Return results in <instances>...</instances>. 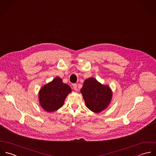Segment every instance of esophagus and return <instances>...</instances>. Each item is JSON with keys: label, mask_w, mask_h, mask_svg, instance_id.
Masks as SVG:
<instances>
[{"label": "esophagus", "mask_w": 156, "mask_h": 156, "mask_svg": "<svg viewBox=\"0 0 156 156\" xmlns=\"http://www.w3.org/2000/svg\"><path fill=\"white\" fill-rule=\"evenodd\" d=\"M73 88H74V90H76V91H77V90H78V88H77V84H73Z\"/></svg>", "instance_id": "34e87169"}]
</instances>
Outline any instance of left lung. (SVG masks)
Listing matches in <instances>:
<instances>
[{
  "label": "left lung",
  "mask_w": 156,
  "mask_h": 156,
  "mask_svg": "<svg viewBox=\"0 0 156 156\" xmlns=\"http://www.w3.org/2000/svg\"><path fill=\"white\" fill-rule=\"evenodd\" d=\"M87 108L91 111L99 113L110 104L112 93L110 88L99 83L93 77L84 82L80 90Z\"/></svg>",
  "instance_id": "8db88e82"
}]
</instances>
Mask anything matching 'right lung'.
<instances>
[{
	"label": "right lung",
	"instance_id": "obj_1",
	"mask_svg": "<svg viewBox=\"0 0 156 156\" xmlns=\"http://www.w3.org/2000/svg\"><path fill=\"white\" fill-rule=\"evenodd\" d=\"M71 92L70 87L63 83L61 78L57 77L40 90V105L46 111H55L63 106L65 99Z\"/></svg>",
	"mask_w": 156,
	"mask_h": 156
}]
</instances>
